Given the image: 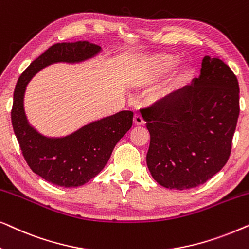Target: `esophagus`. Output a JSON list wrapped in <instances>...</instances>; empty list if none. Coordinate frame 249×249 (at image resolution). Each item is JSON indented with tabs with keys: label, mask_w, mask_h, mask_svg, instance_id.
<instances>
[{
	"label": "esophagus",
	"mask_w": 249,
	"mask_h": 249,
	"mask_svg": "<svg viewBox=\"0 0 249 249\" xmlns=\"http://www.w3.org/2000/svg\"><path fill=\"white\" fill-rule=\"evenodd\" d=\"M134 122H135V124H137V125H142L145 124L144 119H142V117L139 113L134 115Z\"/></svg>",
	"instance_id": "34e87169"
}]
</instances>
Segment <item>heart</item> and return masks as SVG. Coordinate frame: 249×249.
<instances>
[{
  "instance_id": "b5f03b06",
  "label": "heart",
  "mask_w": 249,
  "mask_h": 249,
  "mask_svg": "<svg viewBox=\"0 0 249 249\" xmlns=\"http://www.w3.org/2000/svg\"><path fill=\"white\" fill-rule=\"evenodd\" d=\"M178 63V59L176 56L170 55V54H162L153 59L152 62V71L154 77H160L163 74L169 72L170 70L173 69L176 67V64ZM190 77H192V70L189 68H183V69L179 70L175 76V84L179 85H185L188 83Z\"/></svg>"
}]
</instances>
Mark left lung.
<instances>
[{
  "label": "left lung",
  "instance_id": "obj_1",
  "mask_svg": "<svg viewBox=\"0 0 249 249\" xmlns=\"http://www.w3.org/2000/svg\"><path fill=\"white\" fill-rule=\"evenodd\" d=\"M151 142L149 172L169 189H190L216 175L230 156L239 117V85L217 57L205 56L198 78L142 108Z\"/></svg>",
  "mask_w": 249,
  "mask_h": 249
}]
</instances>
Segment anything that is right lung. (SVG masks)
<instances>
[{
    "mask_svg": "<svg viewBox=\"0 0 249 249\" xmlns=\"http://www.w3.org/2000/svg\"><path fill=\"white\" fill-rule=\"evenodd\" d=\"M89 42L57 43L46 50L19 77L13 93L11 120L27 164L46 181L72 188L93 179L107 164L114 146L132 125L131 111H121L93 121L64 137H46L27 120L23 97L30 79L44 68L57 62L79 63L101 52Z\"/></svg>",
    "mask_w": 249,
    "mask_h": 249,
    "instance_id": "right-lung-1",
    "label": "right lung"
}]
</instances>
